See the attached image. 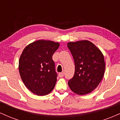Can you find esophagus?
<instances>
[{
    "instance_id": "1",
    "label": "esophagus",
    "mask_w": 120,
    "mask_h": 120,
    "mask_svg": "<svg viewBox=\"0 0 120 120\" xmlns=\"http://www.w3.org/2000/svg\"><path fill=\"white\" fill-rule=\"evenodd\" d=\"M64 71L60 73L59 74V76L60 77H64Z\"/></svg>"
}]
</instances>
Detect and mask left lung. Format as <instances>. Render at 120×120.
<instances>
[{
  "label": "left lung",
  "instance_id": "1",
  "mask_svg": "<svg viewBox=\"0 0 120 120\" xmlns=\"http://www.w3.org/2000/svg\"><path fill=\"white\" fill-rule=\"evenodd\" d=\"M68 47L75 64L73 77L68 81L70 89L81 95L91 93L104 75L105 64L102 52L87 40L69 42Z\"/></svg>",
  "mask_w": 120,
  "mask_h": 120
}]
</instances>
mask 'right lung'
Returning a JSON list of instances; mask_svg holds the SVG:
<instances>
[{"label": "right lung", "instance_id": "right-lung-1", "mask_svg": "<svg viewBox=\"0 0 120 120\" xmlns=\"http://www.w3.org/2000/svg\"><path fill=\"white\" fill-rule=\"evenodd\" d=\"M60 46L59 42L38 40L30 43L21 55L19 69L24 85L38 96L49 94L57 81L52 55Z\"/></svg>", "mask_w": 120, "mask_h": 120}]
</instances>
